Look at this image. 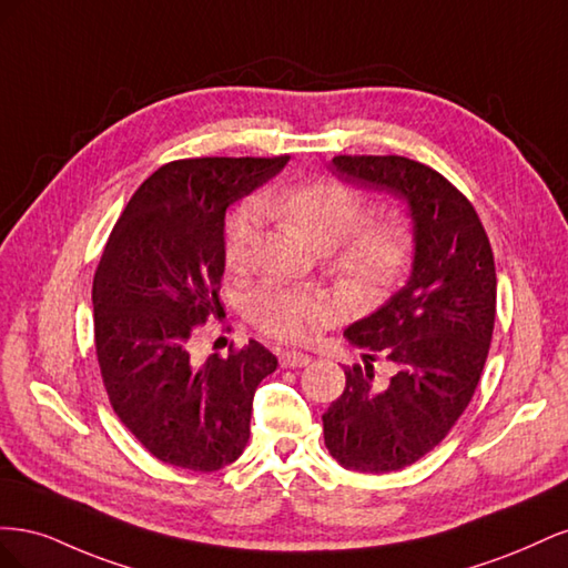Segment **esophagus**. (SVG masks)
Listing matches in <instances>:
<instances>
[{"mask_svg":"<svg viewBox=\"0 0 568 568\" xmlns=\"http://www.w3.org/2000/svg\"><path fill=\"white\" fill-rule=\"evenodd\" d=\"M280 365L286 369L305 367V365H311V355H303L296 351H284V353H280Z\"/></svg>","mask_w":568,"mask_h":568,"instance_id":"34e87169","label":"esophagus"}]
</instances>
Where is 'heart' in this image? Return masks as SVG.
<instances>
[{"label":"heart","instance_id":"heart-1","mask_svg":"<svg viewBox=\"0 0 568 568\" xmlns=\"http://www.w3.org/2000/svg\"><path fill=\"white\" fill-rule=\"evenodd\" d=\"M263 209L294 225L307 244L332 248V274L338 291L353 303H376L403 284L415 263V227L400 211L365 217V196L334 180H305L263 196ZM261 244V220L242 203L225 227V265L244 270ZM326 303L305 288L261 284L246 298V317L255 329L298 343L324 324Z\"/></svg>","mask_w":568,"mask_h":568}]
</instances>
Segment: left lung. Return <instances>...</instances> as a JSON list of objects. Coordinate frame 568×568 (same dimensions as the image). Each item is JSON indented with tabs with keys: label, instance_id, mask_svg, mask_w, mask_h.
Masks as SVG:
<instances>
[{
	"label": "left lung",
	"instance_id": "left-lung-1",
	"mask_svg": "<svg viewBox=\"0 0 568 568\" xmlns=\"http://www.w3.org/2000/svg\"><path fill=\"white\" fill-rule=\"evenodd\" d=\"M341 180L409 203L417 251L409 282L343 336L363 353L322 415L343 469L398 471L448 436L484 372L495 326V261L471 201L438 170L405 156H334ZM382 358L387 372L376 375Z\"/></svg>",
	"mask_w": 568,
	"mask_h": 568
}]
</instances>
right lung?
I'll use <instances>...</instances> for the list:
<instances>
[{
  "label": "right lung",
  "mask_w": 568,
  "mask_h": 568,
  "mask_svg": "<svg viewBox=\"0 0 568 568\" xmlns=\"http://www.w3.org/2000/svg\"><path fill=\"white\" fill-rule=\"evenodd\" d=\"M182 159L132 194L94 272V348L111 407L165 464L217 471L244 453L257 384L277 357L257 341L205 359L199 326L220 313L225 211L286 165Z\"/></svg>",
  "instance_id": "obj_1"
}]
</instances>
